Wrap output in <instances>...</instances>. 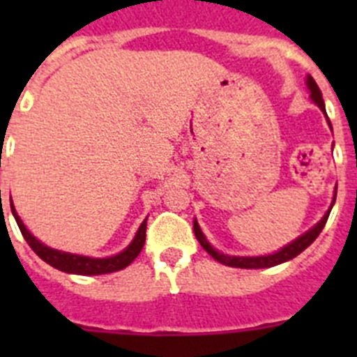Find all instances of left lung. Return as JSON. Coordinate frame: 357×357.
Here are the masks:
<instances>
[{
  "mask_svg": "<svg viewBox=\"0 0 357 357\" xmlns=\"http://www.w3.org/2000/svg\"><path fill=\"white\" fill-rule=\"evenodd\" d=\"M305 84H307V89L311 91V100H313V102L317 103L318 107H320L321 112H326V103H324V98H321V91H320V87L317 85V82L313 80V77H307ZM327 121H329V119H327ZM329 127H331V121H329ZM334 202H336V195H334L333 204H331L329 211L324 214V218H321L320 222H318L317 225L313 227V229H309L305 234H302L301 238H296L295 241H291L289 245L282 247L279 252H275V254L257 255V257H239V255L222 254V252L214 250V248L211 247L209 241H207L206 236H204V232H202V229L198 227L197 220H195V223H193L195 236H197L198 243H200L202 247H204V250H206L207 254L211 255V257H214L218 263L225 264V266H232V268H270V266H277V264L286 263V261L296 257V255L301 254V252H304L305 248H307L309 245H311V243H313L314 239L318 238V234L321 232V229L326 227L327 218H329L331 209H333V206H334Z\"/></svg>",
  "mask_w": 357,
  "mask_h": 357,
  "instance_id": "8db88e82",
  "label": "left lung"
}]
</instances>
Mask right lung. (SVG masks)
<instances>
[{
	"instance_id": "add662e5",
	"label": "right lung",
	"mask_w": 357,
	"mask_h": 357,
	"mask_svg": "<svg viewBox=\"0 0 357 357\" xmlns=\"http://www.w3.org/2000/svg\"><path fill=\"white\" fill-rule=\"evenodd\" d=\"M12 214H14L15 222H17L19 230L23 238L26 239V243L31 247V250L39 255L44 263H48L50 266L61 270L66 273H77V275H102V273H112L127 268L132 261L139 255V252L144 247V239H146V220L141 223L139 230L135 232V238L132 239V243L127 248L119 254L112 255V257H103V259H98V257H85V255H77L69 254V252H61L55 250V248L46 247L44 243H40L36 236H31L28 232V229L24 227V223L21 222V218L15 213L14 206H12Z\"/></svg>"
}]
</instances>
